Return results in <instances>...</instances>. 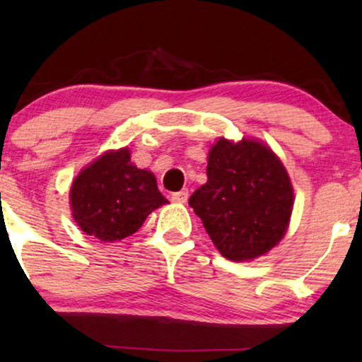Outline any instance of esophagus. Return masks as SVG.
<instances>
[{
    "label": "esophagus",
    "instance_id": "1",
    "mask_svg": "<svg viewBox=\"0 0 362 362\" xmlns=\"http://www.w3.org/2000/svg\"><path fill=\"white\" fill-rule=\"evenodd\" d=\"M187 196H189V192H187V189H181V191H177V192H173L171 201L173 202H177V204H185V202L187 201Z\"/></svg>",
    "mask_w": 362,
    "mask_h": 362
}]
</instances>
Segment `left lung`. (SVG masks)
I'll use <instances>...</instances> for the list:
<instances>
[{"label":"left lung","instance_id":"left-lung-1","mask_svg":"<svg viewBox=\"0 0 362 362\" xmlns=\"http://www.w3.org/2000/svg\"><path fill=\"white\" fill-rule=\"evenodd\" d=\"M206 173L207 182L189 197V206L226 259L254 260L284 239L293 187L269 146L221 138L211 148Z\"/></svg>","mask_w":362,"mask_h":362}]
</instances>
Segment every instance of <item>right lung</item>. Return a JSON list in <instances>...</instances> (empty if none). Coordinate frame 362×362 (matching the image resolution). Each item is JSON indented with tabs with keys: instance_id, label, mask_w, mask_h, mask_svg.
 <instances>
[{
	"instance_id": "add662e5",
	"label": "right lung",
	"mask_w": 362,
	"mask_h": 362,
	"mask_svg": "<svg viewBox=\"0 0 362 362\" xmlns=\"http://www.w3.org/2000/svg\"><path fill=\"white\" fill-rule=\"evenodd\" d=\"M168 199L153 173L130 161V150L107 151L78 173L71 187L74 221L87 235L115 242L135 234Z\"/></svg>"
}]
</instances>
